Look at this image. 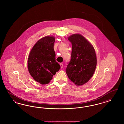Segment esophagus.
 I'll return each mask as SVG.
<instances>
[{
	"label": "esophagus",
	"instance_id": "34e87169",
	"mask_svg": "<svg viewBox=\"0 0 124 124\" xmlns=\"http://www.w3.org/2000/svg\"><path fill=\"white\" fill-rule=\"evenodd\" d=\"M60 65L61 68H62L63 67V64L62 63H60Z\"/></svg>",
	"mask_w": 124,
	"mask_h": 124
}]
</instances>
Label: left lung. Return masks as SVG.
Segmentation results:
<instances>
[{
  "label": "left lung",
  "mask_w": 124,
  "mask_h": 124,
  "mask_svg": "<svg viewBox=\"0 0 124 124\" xmlns=\"http://www.w3.org/2000/svg\"><path fill=\"white\" fill-rule=\"evenodd\" d=\"M68 39L72 45L71 59L65 71L75 85H82L93 77L97 65V57L93 45L82 35L74 34Z\"/></svg>",
  "instance_id": "obj_1"
}]
</instances>
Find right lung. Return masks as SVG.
<instances>
[{
    "instance_id": "obj_1",
    "label": "right lung",
    "mask_w": 124,
    "mask_h": 124,
    "mask_svg": "<svg viewBox=\"0 0 124 124\" xmlns=\"http://www.w3.org/2000/svg\"><path fill=\"white\" fill-rule=\"evenodd\" d=\"M54 42L53 36L42 38L36 42L28 56L27 67L30 74L42 85L50 82L60 68L55 59Z\"/></svg>"
}]
</instances>
